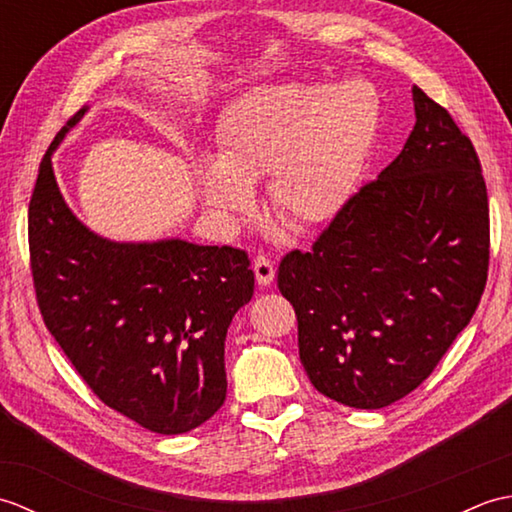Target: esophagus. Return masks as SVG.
Masks as SVG:
<instances>
[{
  "instance_id": "34e87169",
  "label": "esophagus",
  "mask_w": 512,
  "mask_h": 512,
  "mask_svg": "<svg viewBox=\"0 0 512 512\" xmlns=\"http://www.w3.org/2000/svg\"><path fill=\"white\" fill-rule=\"evenodd\" d=\"M253 270H255V279H257V284L259 286H270L273 284V279H275V264L270 262V259L266 257V255H257L255 259H253Z\"/></svg>"
}]
</instances>
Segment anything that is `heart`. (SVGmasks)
Returning a JSON list of instances; mask_svg holds the SVG:
<instances>
[{
    "label": "heart",
    "mask_w": 512,
    "mask_h": 512,
    "mask_svg": "<svg viewBox=\"0 0 512 512\" xmlns=\"http://www.w3.org/2000/svg\"><path fill=\"white\" fill-rule=\"evenodd\" d=\"M378 129V94L365 79L279 83L244 94L220 127L215 162L198 169L204 204L237 220L250 184L268 173V206L288 226L332 220L361 176Z\"/></svg>",
    "instance_id": "1"
}]
</instances>
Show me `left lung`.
Masks as SVG:
<instances>
[{"label":"left lung","mask_w":512,"mask_h":512,"mask_svg":"<svg viewBox=\"0 0 512 512\" xmlns=\"http://www.w3.org/2000/svg\"><path fill=\"white\" fill-rule=\"evenodd\" d=\"M411 92L416 125L396 160L277 273L310 383L356 409L387 407L429 378L488 277L480 158L442 105Z\"/></svg>","instance_id":"8db88e82"}]
</instances>
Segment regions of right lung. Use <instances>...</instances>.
Wrapping results in <instances>:
<instances>
[{
    "mask_svg": "<svg viewBox=\"0 0 512 512\" xmlns=\"http://www.w3.org/2000/svg\"><path fill=\"white\" fill-rule=\"evenodd\" d=\"M28 206L30 268L43 323L107 407L162 436L187 433L224 405V341L253 297L239 248L184 239L112 242L65 204L52 151Z\"/></svg>",
    "mask_w": 512,
    "mask_h": 512,
    "instance_id": "add662e5",
    "label": "right lung"
}]
</instances>
